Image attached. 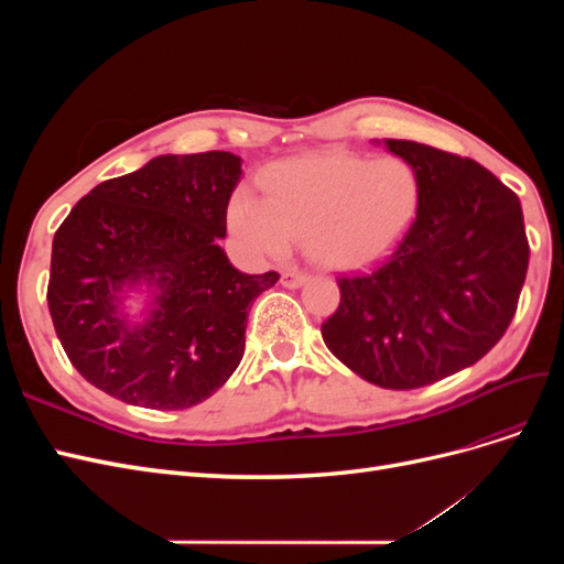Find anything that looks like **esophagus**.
<instances>
[{"label":"esophagus","mask_w":564,"mask_h":564,"mask_svg":"<svg viewBox=\"0 0 564 564\" xmlns=\"http://www.w3.org/2000/svg\"><path fill=\"white\" fill-rule=\"evenodd\" d=\"M305 282H308V275H303V272H299V270L282 272V286H286V289H299Z\"/></svg>","instance_id":"esophagus-1"}]
</instances>
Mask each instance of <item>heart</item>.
<instances>
[{"label": "heart", "mask_w": 564, "mask_h": 564, "mask_svg": "<svg viewBox=\"0 0 564 564\" xmlns=\"http://www.w3.org/2000/svg\"><path fill=\"white\" fill-rule=\"evenodd\" d=\"M265 197L240 187L228 226L256 256L282 259L305 242L329 270L369 268L395 247L419 209V178L398 158L313 152L268 166Z\"/></svg>", "instance_id": "heart-1"}]
</instances>
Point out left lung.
<instances>
[{
    "label": "left lung",
    "mask_w": 564,
    "mask_h": 564,
    "mask_svg": "<svg viewBox=\"0 0 564 564\" xmlns=\"http://www.w3.org/2000/svg\"><path fill=\"white\" fill-rule=\"evenodd\" d=\"M419 178L414 224L367 275L340 278L322 324L357 377L412 390L475 365L506 334L529 265L518 195L468 158L386 139Z\"/></svg>",
    "instance_id": "1"
}]
</instances>
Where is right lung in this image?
<instances>
[{"label": "right lung", "mask_w": 564, "mask_h": 564, "mask_svg": "<svg viewBox=\"0 0 564 564\" xmlns=\"http://www.w3.org/2000/svg\"><path fill=\"white\" fill-rule=\"evenodd\" d=\"M242 160L160 155L84 195L54 235L48 313L73 367L133 406L212 398L245 355L253 299L278 272L247 275L218 240ZM145 293L133 318L126 299Z\"/></svg>", "instance_id": "1"}]
</instances>
